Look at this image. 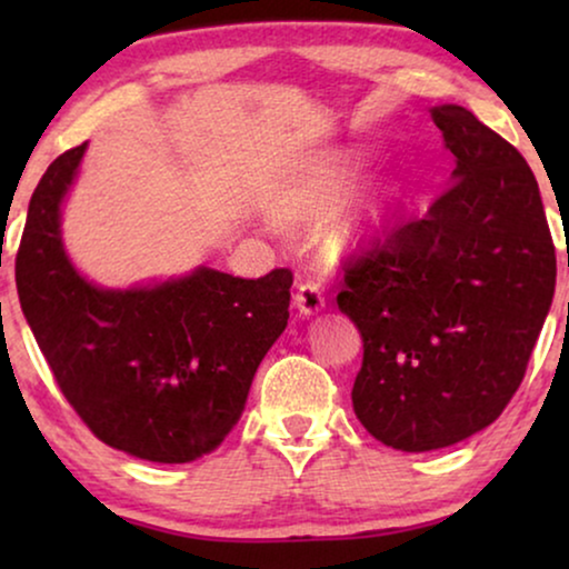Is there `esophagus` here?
I'll list each match as a JSON object with an SVG mask.
<instances>
[{
    "mask_svg": "<svg viewBox=\"0 0 569 569\" xmlns=\"http://www.w3.org/2000/svg\"><path fill=\"white\" fill-rule=\"evenodd\" d=\"M295 306H298V310L306 318H313L326 308V300L321 290H318V284L302 282L298 284V292H295Z\"/></svg>",
    "mask_w": 569,
    "mask_h": 569,
    "instance_id": "1",
    "label": "esophagus"
}]
</instances>
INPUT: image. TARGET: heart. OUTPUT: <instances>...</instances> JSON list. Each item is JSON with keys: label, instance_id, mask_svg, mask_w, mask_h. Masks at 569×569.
I'll list each match as a JSON object with an SVG mask.
<instances>
[{"label": "heart", "instance_id": "obj_1", "mask_svg": "<svg viewBox=\"0 0 569 569\" xmlns=\"http://www.w3.org/2000/svg\"><path fill=\"white\" fill-rule=\"evenodd\" d=\"M368 166L365 152L355 147H339L310 158L284 186L279 197V212L292 220H313L337 204L360 181ZM403 199L396 178H372L329 224V240L339 253L365 251L391 228Z\"/></svg>", "mask_w": 569, "mask_h": 569}]
</instances>
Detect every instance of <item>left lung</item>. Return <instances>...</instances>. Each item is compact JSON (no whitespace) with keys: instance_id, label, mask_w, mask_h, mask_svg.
Here are the masks:
<instances>
[{"instance_id":"8db88e82","label":"left lung","mask_w":569,"mask_h":569,"mask_svg":"<svg viewBox=\"0 0 569 569\" xmlns=\"http://www.w3.org/2000/svg\"><path fill=\"white\" fill-rule=\"evenodd\" d=\"M448 189L347 271L339 310L362 337L352 407L388 448L456 446L502 415L555 298L539 183L463 106H432Z\"/></svg>"}]
</instances>
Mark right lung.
Wrapping results in <instances>:
<instances>
[{
	"label": "right lung",
	"mask_w": 569,
	"mask_h": 569,
	"mask_svg": "<svg viewBox=\"0 0 569 569\" xmlns=\"http://www.w3.org/2000/svg\"><path fill=\"white\" fill-rule=\"evenodd\" d=\"M88 142L36 186L14 282L53 378L106 446L154 463L212 453L290 318L292 274L240 279L197 267L131 287L90 282L69 259L61 209Z\"/></svg>",
	"instance_id": "right-lung-1"
}]
</instances>
